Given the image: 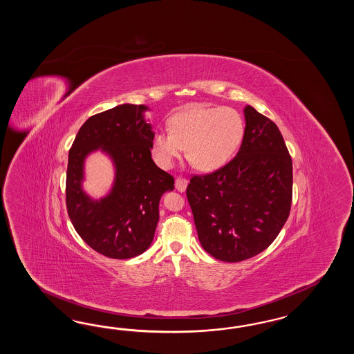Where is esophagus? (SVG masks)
<instances>
[{"instance_id": "1", "label": "esophagus", "mask_w": 354, "mask_h": 354, "mask_svg": "<svg viewBox=\"0 0 354 354\" xmlns=\"http://www.w3.org/2000/svg\"><path fill=\"white\" fill-rule=\"evenodd\" d=\"M187 185H188V180L187 179H184V178H176L175 179V188L179 192H184L187 189Z\"/></svg>"}]
</instances>
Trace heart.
<instances>
[{
	"label": "heart",
	"mask_w": 354,
	"mask_h": 354,
	"mask_svg": "<svg viewBox=\"0 0 354 354\" xmlns=\"http://www.w3.org/2000/svg\"><path fill=\"white\" fill-rule=\"evenodd\" d=\"M244 131V119L232 107H192L172 115L169 132L153 135L150 153L160 167L171 169L185 149L197 170L215 171L232 160Z\"/></svg>",
	"instance_id": "obj_1"
}]
</instances>
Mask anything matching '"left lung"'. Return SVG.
I'll list each match as a JSON object with an SVG mask.
<instances>
[{
  "label": "left lung",
  "mask_w": 354,
  "mask_h": 354,
  "mask_svg": "<svg viewBox=\"0 0 354 354\" xmlns=\"http://www.w3.org/2000/svg\"><path fill=\"white\" fill-rule=\"evenodd\" d=\"M245 131L235 158L187 187L198 240L223 262L263 252L288 219L292 160L278 126L254 107L244 109Z\"/></svg>",
  "instance_id": "left-lung-1"
}]
</instances>
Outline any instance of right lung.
Wrapping results in <instances>:
<instances>
[{
	"instance_id": "obj_1",
	"label": "right lung",
	"mask_w": 354,
	"mask_h": 354,
	"mask_svg": "<svg viewBox=\"0 0 354 354\" xmlns=\"http://www.w3.org/2000/svg\"><path fill=\"white\" fill-rule=\"evenodd\" d=\"M145 105L122 104L86 120L68 151L66 175L67 213L76 232L97 253L127 259L150 247L160 219L162 194L174 189V178L151 160L154 135ZM115 165V182L95 201L82 189L84 162L93 151Z\"/></svg>"
}]
</instances>
